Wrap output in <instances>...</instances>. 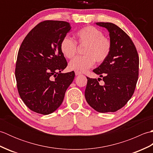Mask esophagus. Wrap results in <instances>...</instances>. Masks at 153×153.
I'll return each mask as SVG.
<instances>
[{"mask_svg":"<svg viewBox=\"0 0 153 153\" xmlns=\"http://www.w3.org/2000/svg\"><path fill=\"white\" fill-rule=\"evenodd\" d=\"M75 74H76V76H79V75L82 74V72H80L79 71H75Z\"/></svg>","mask_w":153,"mask_h":153,"instance_id":"1","label":"esophagus"}]
</instances>
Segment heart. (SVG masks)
<instances>
[{
  "label": "heart",
  "instance_id": "obj_1",
  "mask_svg": "<svg viewBox=\"0 0 153 153\" xmlns=\"http://www.w3.org/2000/svg\"><path fill=\"white\" fill-rule=\"evenodd\" d=\"M76 42L68 37L62 39L60 48L62 53L67 58H72L77 51V44L85 46L83 49L84 56H77L70 61V70L85 71L92 67L95 61L102 63L110 53L112 43L110 39L104 36L102 32L91 25L81 28L74 35Z\"/></svg>",
  "mask_w": 153,
  "mask_h": 153
}]
</instances>
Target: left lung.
Wrapping results in <instances>:
<instances>
[{
	"mask_svg": "<svg viewBox=\"0 0 153 153\" xmlns=\"http://www.w3.org/2000/svg\"><path fill=\"white\" fill-rule=\"evenodd\" d=\"M109 31L112 48L108 58L93 70L101 78L87 77L85 97L87 103L99 112H114L124 106L131 98L139 76V59L131 38L116 25L97 22ZM105 82L103 86L99 79Z\"/></svg>",
	"mask_w": 153,
	"mask_h": 153,
	"instance_id": "1",
	"label": "left lung"
}]
</instances>
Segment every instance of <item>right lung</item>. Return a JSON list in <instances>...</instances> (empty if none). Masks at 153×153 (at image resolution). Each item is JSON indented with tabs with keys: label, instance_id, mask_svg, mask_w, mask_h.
<instances>
[{
	"label": "right lung",
	"instance_id": "add662e5",
	"mask_svg": "<svg viewBox=\"0 0 153 153\" xmlns=\"http://www.w3.org/2000/svg\"><path fill=\"white\" fill-rule=\"evenodd\" d=\"M71 30L68 22L45 20L29 32L22 41L15 76L22 100L32 111L47 115L62 102L74 71L62 74L68 63L62 53V39Z\"/></svg>",
	"mask_w": 153,
	"mask_h": 153
}]
</instances>
